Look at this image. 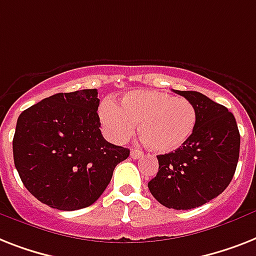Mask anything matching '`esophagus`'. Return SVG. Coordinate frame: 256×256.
<instances>
[{"instance_id": "esophagus-1", "label": "esophagus", "mask_w": 256, "mask_h": 256, "mask_svg": "<svg viewBox=\"0 0 256 256\" xmlns=\"http://www.w3.org/2000/svg\"><path fill=\"white\" fill-rule=\"evenodd\" d=\"M130 156L132 159H139V158L143 156L142 151H139V150H132V152H130Z\"/></svg>"}]
</instances>
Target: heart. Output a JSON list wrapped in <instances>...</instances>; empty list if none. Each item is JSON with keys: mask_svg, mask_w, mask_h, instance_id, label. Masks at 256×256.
Listing matches in <instances>:
<instances>
[{"mask_svg": "<svg viewBox=\"0 0 256 256\" xmlns=\"http://www.w3.org/2000/svg\"><path fill=\"white\" fill-rule=\"evenodd\" d=\"M100 121L108 136L124 142L138 124L139 138L151 151L166 154L182 147L197 124V110L189 100L159 90H132L118 105L105 102Z\"/></svg>", "mask_w": 256, "mask_h": 256, "instance_id": "heart-1", "label": "heart"}]
</instances>
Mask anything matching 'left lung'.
Listing matches in <instances>:
<instances>
[{
  "label": "left lung",
  "instance_id": "left-lung-1",
  "mask_svg": "<svg viewBox=\"0 0 256 256\" xmlns=\"http://www.w3.org/2000/svg\"><path fill=\"white\" fill-rule=\"evenodd\" d=\"M175 93L196 106V128L182 147L158 155L159 170L148 189L166 208L186 210L209 202L228 188L240 158V135L228 108L200 92Z\"/></svg>",
  "mask_w": 256,
  "mask_h": 256
}]
</instances>
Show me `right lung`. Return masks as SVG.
<instances>
[{
    "mask_svg": "<svg viewBox=\"0 0 256 256\" xmlns=\"http://www.w3.org/2000/svg\"><path fill=\"white\" fill-rule=\"evenodd\" d=\"M97 89L42 100L18 117L14 164L27 190L59 210H78L98 200L128 148L105 140L97 114Z\"/></svg>",
    "mask_w": 256,
    "mask_h": 256,
    "instance_id": "1",
    "label": "right lung"
}]
</instances>
